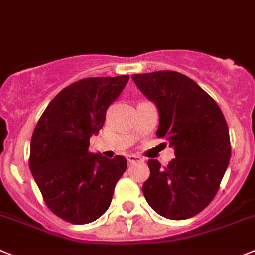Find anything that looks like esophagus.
<instances>
[{
  "instance_id": "34e87169",
  "label": "esophagus",
  "mask_w": 255,
  "mask_h": 255,
  "mask_svg": "<svg viewBox=\"0 0 255 255\" xmlns=\"http://www.w3.org/2000/svg\"><path fill=\"white\" fill-rule=\"evenodd\" d=\"M127 160L129 164H134V162H142L143 160H142V157H139V156L137 155H128L127 156Z\"/></svg>"
}]
</instances>
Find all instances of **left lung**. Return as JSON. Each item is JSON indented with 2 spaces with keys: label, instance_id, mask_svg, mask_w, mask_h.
Listing matches in <instances>:
<instances>
[{
  "label": "left lung",
  "instance_id": "left-lung-1",
  "mask_svg": "<svg viewBox=\"0 0 255 255\" xmlns=\"http://www.w3.org/2000/svg\"><path fill=\"white\" fill-rule=\"evenodd\" d=\"M142 94L157 107L159 138L169 141L175 159L161 166L148 160L143 196L155 212L185 220L205 210L216 196L231 156L228 123L217 103L175 71L133 75Z\"/></svg>",
  "mask_w": 255,
  "mask_h": 255
}]
</instances>
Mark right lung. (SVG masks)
Instances as JSON below:
<instances>
[{
	"mask_svg": "<svg viewBox=\"0 0 255 255\" xmlns=\"http://www.w3.org/2000/svg\"><path fill=\"white\" fill-rule=\"evenodd\" d=\"M129 76L89 77L56 95L38 121L30 143V171L45 205L71 224L95 221L111 206L127 160L89 151L109 105Z\"/></svg>",
	"mask_w": 255,
	"mask_h": 255,
	"instance_id": "right-lung-1",
	"label": "right lung"
}]
</instances>
